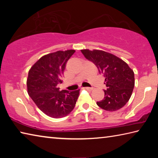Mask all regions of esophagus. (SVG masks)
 Masks as SVG:
<instances>
[{
	"label": "esophagus",
	"instance_id": "esophagus-1",
	"mask_svg": "<svg viewBox=\"0 0 158 158\" xmlns=\"http://www.w3.org/2000/svg\"><path fill=\"white\" fill-rule=\"evenodd\" d=\"M84 89H85V90H93V88H90V87H84Z\"/></svg>",
	"mask_w": 158,
	"mask_h": 158
}]
</instances>
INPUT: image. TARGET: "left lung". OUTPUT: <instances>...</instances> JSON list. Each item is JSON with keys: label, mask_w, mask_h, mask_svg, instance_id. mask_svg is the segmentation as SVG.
I'll use <instances>...</instances> for the list:
<instances>
[{"label": "left lung", "mask_w": 158, "mask_h": 158, "mask_svg": "<svg viewBox=\"0 0 158 158\" xmlns=\"http://www.w3.org/2000/svg\"><path fill=\"white\" fill-rule=\"evenodd\" d=\"M85 58L95 64L105 78L106 90L97 105L109 111H117L129 101L135 86V74L121 58L102 50H81Z\"/></svg>", "instance_id": "8db88e82"}]
</instances>
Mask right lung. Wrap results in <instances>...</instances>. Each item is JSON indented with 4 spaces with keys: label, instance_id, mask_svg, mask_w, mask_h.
Here are the masks:
<instances>
[{
    "label": "right lung",
    "instance_id": "obj_1",
    "mask_svg": "<svg viewBox=\"0 0 158 158\" xmlns=\"http://www.w3.org/2000/svg\"><path fill=\"white\" fill-rule=\"evenodd\" d=\"M75 51H58L41 57L31 67L27 79L28 93L37 107L47 116L54 118H63L75 106L79 89L69 92L60 91L58 84L66 63Z\"/></svg>",
    "mask_w": 158,
    "mask_h": 158
}]
</instances>
